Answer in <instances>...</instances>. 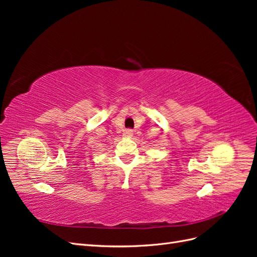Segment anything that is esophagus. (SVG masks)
I'll return each instance as SVG.
<instances>
[{"label":"esophagus","instance_id":"obj_1","mask_svg":"<svg viewBox=\"0 0 257 257\" xmlns=\"http://www.w3.org/2000/svg\"><path fill=\"white\" fill-rule=\"evenodd\" d=\"M133 130H130V128H127V130H125V132H124V135H125L126 137H132L133 136Z\"/></svg>","mask_w":257,"mask_h":257}]
</instances>
